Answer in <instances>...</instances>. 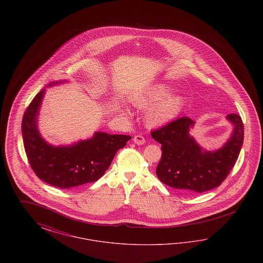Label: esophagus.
<instances>
[{"label": "esophagus", "instance_id": "obj_1", "mask_svg": "<svg viewBox=\"0 0 263 263\" xmlns=\"http://www.w3.org/2000/svg\"><path fill=\"white\" fill-rule=\"evenodd\" d=\"M133 141H134V143L137 144V145H143V144H145V142H146L145 138L143 137L142 135H136L135 137L133 138Z\"/></svg>", "mask_w": 263, "mask_h": 263}]
</instances>
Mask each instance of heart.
<instances>
[{"mask_svg":"<svg viewBox=\"0 0 263 263\" xmlns=\"http://www.w3.org/2000/svg\"><path fill=\"white\" fill-rule=\"evenodd\" d=\"M172 92L171 86L160 83L133 96L131 102L137 107H148L156 103L146 114V121L150 126L163 125L175 119L185 103L182 95H171Z\"/></svg>","mask_w":263,"mask_h":263,"instance_id":"obj_1","label":"heart"}]
</instances>
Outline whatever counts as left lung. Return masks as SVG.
<instances>
[{
    "label": "left lung",
    "mask_w": 263,
    "mask_h": 263,
    "mask_svg": "<svg viewBox=\"0 0 263 263\" xmlns=\"http://www.w3.org/2000/svg\"><path fill=\"white\" fill-rule=\"evenodd\" d=\"M234 125L229 141L219 150H203L189 134L194 121L180 117L151 132L154 140L162 144V158L156 174L171 187L184 193H202L218 187L238 160L243 143V123L236 113L227 115Z\"/></svg>",
    "instance_id": "8db88e82"
}]
</instances>
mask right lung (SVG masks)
I'll use <instances>...</instances> for the list:
<instances>
[{
    "instance_id": "1",
    "label": "right lung",
    "mask_w": 263,
    "mask_h": 263,
    "mask_svg": "<svg viewBox=\"0 0 263 263\" xmlns=\"http://www.w3.org/2000/svg\"><path fill=\"white\" fill-rule=\"evenodd\" d=\"M60 83H51L48 87ZM44 93L45 89L40 90L30 102L22 123L24 146L31 168L44 182L63 189L97 181L109 167L117 151L125 147L132 137L97 132L93 137L71 146H52L41 137L37 128Z\"/></svg>"
}]
</instances>
